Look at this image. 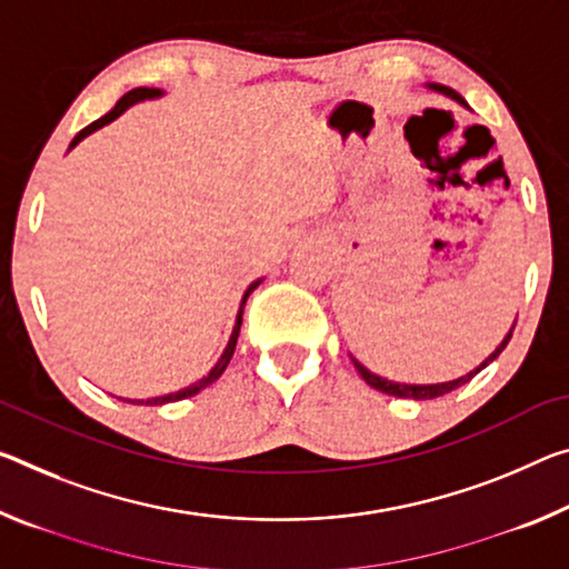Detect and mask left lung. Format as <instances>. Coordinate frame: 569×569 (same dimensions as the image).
Listing matches in <instances>:
<instances>
[{"label":"left lung","mask_w":569,"mask_h":569,"mask_svg":"<svg viewBox=\"0 0 569 569\" xmlns=\"http://www.w3.org/2000/svg\"><path fill=\"white\" fill-rule=\"evenodd\" d=\"M436 90H443L446 96H450V98H456L458 103H463V98L456 93L453 88H443V86H432ZM513 331V329H511ZM511 331L507 333V339L501 341L499 347H496V351L493 355L486 359V362L479 367V369H473V372H468L466 377H458V380H453V382H443V385H400V382H390V380H382V377H377V375H372L369 372L367 367H362L357 362V359H351V362H355V367H357V372L365 377V382L367 385H372L375 390H380V392H387V395H392V398H410V400H432V398H440V395H448V392H453V390H458V387L461 385H466V382H471L476 375L481 372V369L489 365V362H493L496 357L501 355L503 349H507V345H509V339H511Z\"/></svg>","instance_id":"obj_1"}]
</instances>
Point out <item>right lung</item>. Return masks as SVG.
<instances>
[{
	"label": "right lung",
	"instance_id": "obj_1",
	"mask_svg": "<svg viewBox=\"0 0 569 569\" xmlns=\"http://www.w3.org/2000/svg\"><path fill=\"white\" fill-rule=\"evenodd\" d=\"M154 96H161V90H159V88H133V90H129V93H126V96L121 98V101L111 108V111H108L106 116H101V119L93 121V123H90V126H86V129L80 131L78 137L73 139V143H70V149H73L80 139H86L90 131H96V129H101V126L111 123V121L116 119V116H121V113L126 111V108H129L131 103L141 101V98H154ZM258 283H260V281L250 283V286H248V291H246V296H242V303H240V311H238V323H236V329H232V337H230V341H228V347H224L222 357H220V362L210 369V375L202 377V380H197L194 385L184 387V390H179V392H171V395H164V398H151V400H147V402H143V400H126V402H133V405H164V402H177V400L192 398V395H197V392H200V390H204L207 385H212L214 380H218V377L224 372V369H228L230 359H232V351H236V345H238V333H240V323H242V309H246V301H248V296H250L252 291H256Z\"/></svg>",
	"mask_w": 569,
	"mask_h": 569
}]
</instances>
